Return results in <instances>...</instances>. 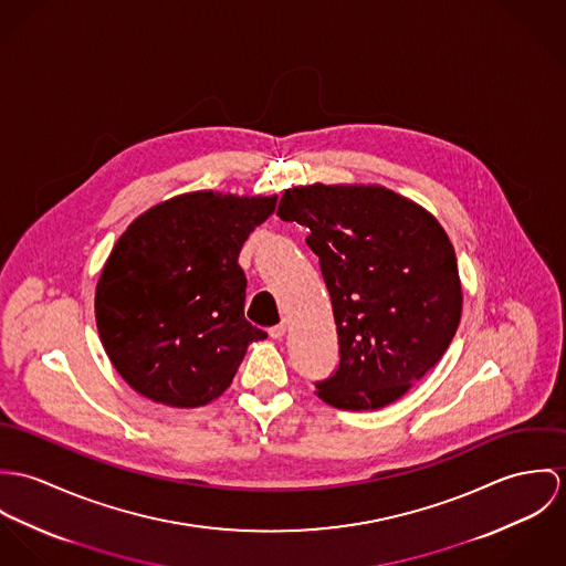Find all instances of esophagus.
I'll return each mask as SVG.
<instances>
[{"label": "esophagus", "instance_id": "esophagus-1", "mask_svg": "<svg viewBox=\"0 0 566 566\" xmlns=\"http://www.w3.org/2000/svg\"><path fill=\"white\" fill-rule=\"evenodd\" d=\"M286 327H289V325H286V321H282V323H280V325H273V327H271V329H269V334H271V338H275V340H280V338H282V336H284V334H286Z\"/></svg>", "mask_w": 566, "mask_h": 566}]
</instances>
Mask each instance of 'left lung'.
<instances>
[{
    "label": "left lung",
    "mask_w": 566,
    "mask_h": 566,
    "mask_svg": "<svg viewBox=\"0 0 566 566\" xmlns=\"http://www.w3.org/2000/svg\"><path fill=\"white\" fill-rule=\"evenodd\" d=\"M277 217L306 226L332 300L340 363L316 395L377 410L426 376L462 314L453 245L437 217L379 185L293 187Z\"/></svg>",
    "instance_id": "obj_1"
}]
</instances>
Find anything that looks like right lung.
<instances>
[{"instance_id":"1","label":"right lung","mask_w":566,"mask_h":566,"mask_svg":"<svg viewBox=\"0 0 566 566\" xmlns=\"http://www.w3.org/2000/svg\"><path fill=\"white\" fill-rule=\"evenodd\" d=\"M277 195L195 190L136 217L108 255L97 289L102 345L143 397L197 408L223 395L266 332L245 318L239 253Z\"/></svg>"}]
</instances>
